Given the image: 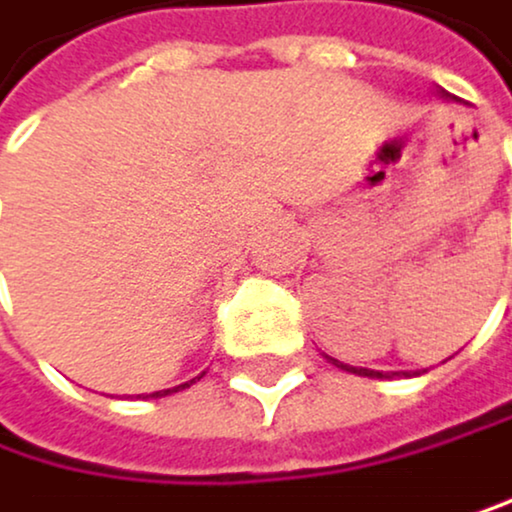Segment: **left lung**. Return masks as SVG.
<instances>
[{
  "instance_id": "8db88e82",
  "label": "left lung",
  "mask_w": 512,
  "mask_h": 512,
  "mask_svg": "<svg viewBox=\"0 0 512 512\" xmlns=\"http://www.w3.org/2000/svg\"><path fill=\"white\" fill-rule=\"evenodd\" d=\"M438 99H451L448 96V92L445 89H438ZM335 363V367H342V370H348V373H354V376H370V379H388V376H382L379 370H367V367H348V363H339V360H332ZM426 373V370H423ZM395 376V373H392ZM407 376V373H404ZM416 376H420V373H416Z\"/></svg>"
}]
</instances>
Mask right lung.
<instances>
[{
	"mask_svg": "<svg viewBox=\"0 0 512 512\" xmlns=\"http://www.w3.org/2000/svg\"><path fill=\"white\" fill-rule=\"evenodd\" d=\"M195 379H201V376H195ZM195 379H189V382H186V385H177V388H164V392H155V395H152V398H161V395H170V392H180V388H189V385H192V382H195Z\"/></svg>",
	"mask_w": 512,
	"mask_h": 512,
	"instance_id": "1",
	"label": "right lung"
}]
</instances>
